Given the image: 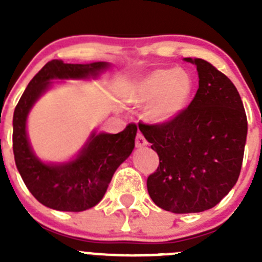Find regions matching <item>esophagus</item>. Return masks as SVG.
Instances as JSON below:
<instances>
[{
	"instance_id": "esophagus-1",
	"label": "esophagus",
	"mask_w": 262,
	"mask_h": 262,
	"mask_svg": "<svg viewBox=\"0 0 262 262\" xmlns=\"http://www.w3.org/2000/svg\"><path fill=\"white\" fill-rule=\"evenodd\" d=\"M135 145H136V147H138V148L144 147V145H147V140H145V138H144V136H143L142 133H138V135H136Z\"/></svg>"
}]
</instances>
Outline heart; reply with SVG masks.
I'll use <instances>...</instances> for the list:
<instances>
[{"mask_svg": "<svg viewBox=\"0 0 262 262\" xmlns=\"http://www.w3.org/2000/svg\"><path fill=\"white\" fill-rule=\"evenodd\" d=\"M193 89V76L186 69H156L140 81L131 102L138 107H149L152 119L165 123L186 107Z\"/></svg>", "mask_w": 262, "mask_h": 262, "instance_id": "1", "label": "heart"}]
</instances>
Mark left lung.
Returning a JSON list of instances; mask_svg holds the SVG:
<instances>
[{"instance_id": "8db88e82", "label": "left lung", "mask_w": 262, "mask_h": 262, "mask_svg": "<svg viewBox=\"0 0 262 262\" xmlns=\"http://www.w3.org/2000/svg\"><path fill=\"white\" fill-rule=\"evenodd\" d=\"M190 105L165 123H139L160 164L147 180L149 196L176 214L212 209L235 186L247 140V115L231 80L202 59Z\"/></svg>"}]
</instances>
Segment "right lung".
<instances>
[{
    "instance_id": "1",
    "label": "right lung",
    "mask_w": 262,
    "mask_h": 262,
    "mask_svg": "<svg viewBox=\"0 0 262 262\" xmlns=\"http://www.w3.org/2000/svg\"><path fill=\"white\" fill-rule=\"evenodd\" d=\"M108 68L107 62L66 64L48 61L23 92L13 117V152L23 182L41 205L59 211H84L105 195L118 166L135 147L138 127L129 123L122 133H92L75 160L46 164L35 156L26 133V120L32 105L52 84L51 80H82Z\"/></svg>"
}]
</instances>
